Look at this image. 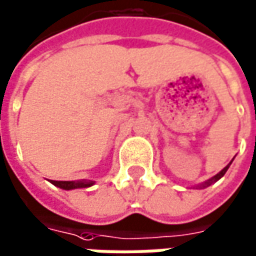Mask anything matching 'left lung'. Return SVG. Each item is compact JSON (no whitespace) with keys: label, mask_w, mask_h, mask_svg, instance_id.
Listing matches in <instances>:
<instances>
[{"label":"left lung","mask_w":256,"mask_h":256,"mask_svg":"<svg viewBox=\"0 0 256 256\" xmlns=\"http://www.w3.org/2000/svg\"><path fill=\"white\" fill-rule=\"evenodd\" d=\"M231 162H232V160H231V161H230V164L226 165V166H224V168H223V170H222V171L218 172V174H216V175H214V176H213V178L208 179L206 182H203V184H200V185H198V186H196V188H199V189H203V188H208V186H210V185H213L214 182H217V180H218V179H220V178H223L224 174H226V172H227V170L230 168Z\"/></svg>","instance_id":"left-lung-1"}]
</instances>
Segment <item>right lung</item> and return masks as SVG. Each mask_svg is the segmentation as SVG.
<instances>
[{
	"mask_svg": "<svg viewBox=\"0 0 256 256\" xmlns=\"http://www.w3.org/2000/svg\"><path fill=\"white\" fill-rule=\"evenodd\" d=\"M54 186L64 189V190H72V189H81V188H90L95 185V180L90 179H81V180H52Z\"/></svg>",
	"mask_w": 256,
	"mask_h": 256,
	"instance_id": "right-lung-1",
	"label": "right lung"
}]
</instances>
